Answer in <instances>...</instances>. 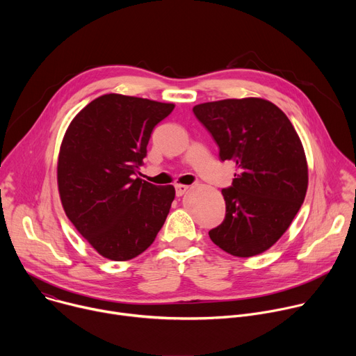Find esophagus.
Returning a JSON list of instances; mask_svg holds the SVG:
<instances>
[{"mask_svg":"<svg viewBox=\"0 0 356 356\" xmlns=\"http://www.w3.org/2000/svg\"><path fill=\"white\" fill-rule=\"evenodd\" d=\"M188 188H190V186H187V184H176V195L181 197Z\"/></svg>","mask_w":356,"mask_h":356,"instance_id":"esophagus-1","label":"esophagus"}]
</instances>
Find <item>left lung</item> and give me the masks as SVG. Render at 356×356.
I'll use <instances>...</instances> for the list:
<instances>
[{"instance_id": "1", "label": "left lung", "mask_w": 356, "mask_h": 356, "mask_svg": "<svg viewBox=\"0 0 356 356\" xmlns=\"http://www.w3.org/2000/svg\"><path fill=\"white\" fill-rule=\"evenodd\" d=\"M220 147V159L235 163V179L222 190L227 213L209 232L238 258L273 246L298 213L309 186L302 143L286 114L258 97L227 98L193 108Z\"/></svg>"}]
</instances>
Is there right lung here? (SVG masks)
<instances>
[{"label":"right lung","mask_w":356,"mask_h":356,"mask_svg":"<svg viewBox=\"0 0 356 356\" xmlns=\"http://www.w3.org/2000/svg\"><path fill=\"white\" fill-rule=\"evenodd\" d=\"M172 103L104 94L70 122L58 158V187L74 228L111 261L136 258L155 241L175 200L173 186L135 177L155 125Z\"/></svg>","instance_id":"obj_1"}]
</instances>
